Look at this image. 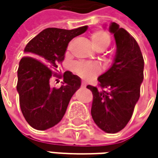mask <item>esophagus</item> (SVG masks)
I'll use <instances>...</instances> for the list:
<instances>
[{
  "label": "esophagus",
  "instance_id": "esophagus-1",
  "mask_svg": "<svg viewBox=\"0 0 158 158\" xmlns=\"http://www.w3.org/2000/svg\"><path fill=\"white\" fill-rule=\"evenodd\" d=\"M81 87H82V88H85V87H86V82H85V81H82V82H81Z\"/></svg>",
  "mask_w": 158,
  "mask_h": 158
}]
</instances>
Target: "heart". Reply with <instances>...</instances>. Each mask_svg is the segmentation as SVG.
I'll list each match as a JSON object with an SVG mask.
<instances>
[{
	"label": "heart",
	"instance_id": "1",
	"mask_svg": "<svg viewBox=\"0 0 158 158\" xmlns=\"http://www.w3.org/2000/svg\"><path fill=\"white\" fill-rule=\"evenodd\" d=\"M90 41L93 48L97 51L102 52L109 47L110 43V36L105 31H96L90 35ZM74 69L80 77L86 79H91L99 72V68L96 65L86 63L75 64Z\"/></svg>",
	"mask_w": 158,
	"mask_h": 158
}]
</instances>
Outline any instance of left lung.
<instances>
[{"instance_id":"1","label":"left lung","mask_w":158,"mask_h":158,"mask_svg":"<svg viewBox=\"0 0 158 158\" xmlns=\"http://www.w3.org/2000/svg\"><path fill=\"white\" fill-rule=\"evenodd\" d=\"M109 31L114 36L116 53L110 68L98 80L101 89L88 85L93 95L91 116L97 126L108 134L123 129L140 97L143 58L135 39L116 23Z\"/></svg>"}]
</instances>
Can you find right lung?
Returning a JSON list of instances; mask_svg holds the SVG:
<instances>
[{"instance_id": "add662e5", "label": "right lung", "mask_w": 158, "mask_h": 158, "mask_svg": "<svg viewBox=\"0 0 158 158\" xmlns=\"http://www.w3.org/2000/svg\"><path fill=\"white\" fill-rule=\"evenodd\" d=\"M88 26L72 30L47 28L24 48L25 56L17 70L20 107L26 122L36 130H47L63 118L69 101L79 89L81 79L70 71L63 75V85H50L53 70L64 60L69 43L85 33Z\"/></svg>"}]
</instances>
